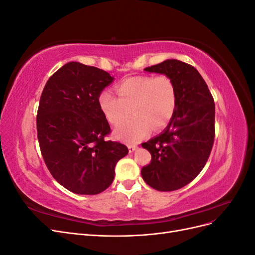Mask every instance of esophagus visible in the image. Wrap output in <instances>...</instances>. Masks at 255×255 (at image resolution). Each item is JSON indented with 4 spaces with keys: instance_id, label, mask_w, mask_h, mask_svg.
<instances>
[{
    "instance_id": "1",
    "label": "esophagus",
    "mask_w": 255,
    "mask_h": 255,
    "mask_svg": "<svg viewBox=\"0 0 255 255\" xmlns=\"http://www.w3.org/2000/svg\"><path fill=\"white\" fill-rule=\"evenodd\" d=\"M136 149H137V145H128V151H129V153L134 152Z\"/></svg>"
}]
</instances>
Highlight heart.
<instances>
[{"label":"heart","instance_id":"obj_1","mask_svg":"<svg viewBox=\"0 0 255 255\" xmlns=\"http://www.w3.org/2000/svg\"><path fill=\"white\" fill-rule=\"evenodd\" d=\"M118 97L110 90L100 94L99 105L105 118L118 126L115 136L127 142H137L150 132L165 128L172 119L176 106V88L167 75H139L117 85Z\"/></svg>","mask_w":255,"mask_h":255}]
</instances>
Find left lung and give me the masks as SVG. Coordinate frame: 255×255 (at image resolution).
I'll return each instance as SVG.
<instances>
[{
  "label": "left lung",
  "instance_id": "1",
  "mask_svg": "<svg viewBox=\"0 0 255 255\" xmlns=\"http://www.w3.org/2000/svg\"><path fill=\"white\" fill-rule=\"evenodd\" d=\"M148 72L171 78L176 106L168 127L142 143L151 163L141 169L143 181L159 191L184 187L201 172L214 144L215 103L203 78L195 67L177 59L146 67Z\"/></svg>",
  "mask_w": 255,
  "mask_h": 255
}]
</instances>
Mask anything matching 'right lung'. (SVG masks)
Wrapping results in <instances>:
<instances>
[{"instance_id": "right-lung-1", "label": "right lung", "mask_w": 255, "mask_h": 255, "mask_svg": "<svg viewBox=\"0 0 255 255\" xmlns=\"http://www.w3.org/2000/svg\"><path fill=\"white\" fill-rule=\"evenodd\" d=\"M114 81L102 69L76 61L48 80L37 112V137L45 165L60 185L79 195H98L111 186L127 145L104 138L111 128L99 105Z\"/></svg>"}]
</instances>
